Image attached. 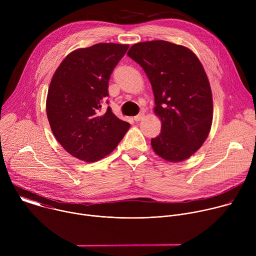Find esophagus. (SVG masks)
<instances>
[{"mask_svg": "<svg viewBox=\"0 0 256 256\" xmlns=\"http://www.w3.org/2000/svg\"><path fill=\"white\" fill-rule=\"evenodd\" d=\"M144 114L140 112V114H138V116H136L134 118V120L136 122H140V120H142L144 118Z\"/></svg>", "mask_w": 256, "mask_h": 256, "instance_id": "1", "label": "esophagus"}]
</instances>
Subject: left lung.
I'll return each instance as SVG.
<instances>
[{
	"mask_svg": "<svg viewBox=\"0 0 256 256\" xmlns=\"http://www.w3.org/2000/svg\"><path fill=\"white\" fill-rule=\"evenodd\" d=\"M128 56L147 74L155 96L161 132L151 140L157 155L180 162L194 155L208 136L212 97L206 72L188 48L165 40L134 44Z\"/></svg>",
	"mask_w": 256,
	"mask_h": 256,
	"instance_id": "obj_1",
	"label": "left lung"
}]
</instances>
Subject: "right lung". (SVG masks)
Here are the masks:
<instances>
[{
	"mask_svg": "<svg viewBox=\"0 0 256 256\" xmlns=\"http://www.w3.org/2000/svg\"><path fill=\"white\" fill-rule=\"evenodd\" d=\"M128 48L118 44L79 48L56 68L48 88L46 114L54 136L72 156L98 161L116 148L130 128L110 106L101 110L109 96V79Z\"/></svg>",
	"mask_w": 256,
	"mask_h": 256,
	"instance_id": "right-lung-1",
	"label": "right lung"
}]
</instances>
